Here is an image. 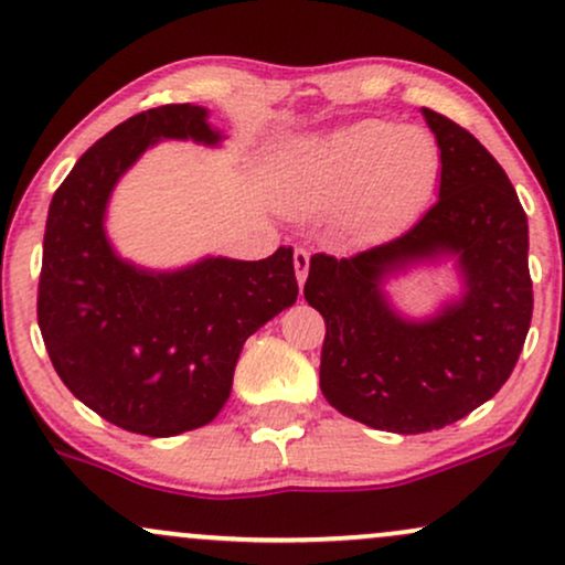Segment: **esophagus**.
Instances as JSON below:
<instances>
[{"label":"esophagus","mask_w":565,"mask_h":565,"mask_svg":"<svg viewBox=\"0 0 565 565\" xmlns=\"http://www.w3.org/2000/svg\"><path fill=\"white\" fill-rule=\"evenodd\" d=\"M308 265H310V255L305 249H295V274L300 287L305 284V276H308Z\"/></svg>","instance_id":"obj_1"}]
</instances>
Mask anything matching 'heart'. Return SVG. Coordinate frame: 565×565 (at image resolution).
Returning a JSON list of instances; mask_svg holds the SVG:
<instances>
[{
	"label": "heart",
	"instance_id": "heart-1",
	"mask_svg": "<svg viewBox=\"0 0 565 565\" xmlns=\"http://www.w3.org/2000/svg\"><path fill=\"white\" fill-rule=\"evenodd\" d=\"M440 174V146L425 127L366 119L300 140L281 157L284 210L321 215L353 204L369 223L395 225L419 212Z\"/></svg>",
	"mask_w": 565,
	"mask_h": 565
}]
</instances>
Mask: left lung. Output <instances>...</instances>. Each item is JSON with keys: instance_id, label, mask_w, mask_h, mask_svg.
Returning a JSON list of instances; mask_svg holds the SVG:
<instances>
[{"instance_id": "obj_1", "label": "left lung", "mask_w": 565, "mask_h": 565, "mask_svg": "<svg viewBox=\"0 0 565 565\" xmlns=\"http://www.w3.org/2000/svg\"><path fill=\"white\" fill-rule=\"evenodd\" d=\"M440 146L438 201L404 236L353 257H310L305 300L327 321L321 393L374 430L414 433L468 417L518 364L531 327L529 223L499 161L468 129L430 108ZM454 256L466 291L423 322L395 315L387 273Z\"/></svg>"}]
</instances>
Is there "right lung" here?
Masks as SVG:
<instances>
[{
	"label": "right lung",
	"instance_id": "obj_1",
	"mask_svg": "<svg viewBox=\"0 0 565 565\" xmlns=\"http://www.w3.org/2000/svg\"><path fill=\"white\" fill-rule=\"evenodd\" d=\"M167 138L217 146L223 135L206 108L172 103L135 114L82 153L50 201L36 300L63 385L111 425L151 438L212 423L246 337L297 300L291 246L167 274L116 255L103 228L116 180Z\"/></svg>",
	"mask_w": 565,
	"mask_h": 565
}]
</instances>
